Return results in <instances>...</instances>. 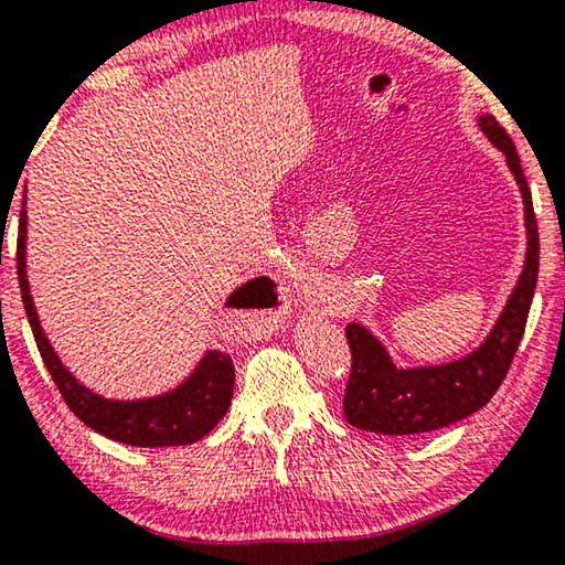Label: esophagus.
I'll return each mask as SVG.
<instances>
[{
	"instance_id": "obj_1",
	"label": "esophagus",
	"mask_w": 565,
	"mask_h": 565,
	"mask_svg": "<svg viewBox=\"0 0 565 565\" xmlns=\"http://www.w3.org/2000/svg\"><path fill=\"white\" fill-rule=\"evenodd\" d=\"M289 284H286V281H281L279 286H276V294H279V297H281V305L286 307V299H289Z\"/></svg>"
}]
</instances>
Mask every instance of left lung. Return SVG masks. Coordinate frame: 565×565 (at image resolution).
I'll use <instances>...</instances> for the list:
<instances>
[{
  "label": "left lung",
  "mask_w": 565,
  "mask_h": 565,
  "mask_svg": "<svg viewBox=\"0 0 565 565\" xmlns=\"http://www.w3.org/2000/svg\"><path fill=\"white\" fill-rule=\"evenodd\" d=\"M479 129L502 151L510 172L515 174L520 184L527 228L523 274H520L518 286L512 289L508 305H504L487 340L467 358L446 365L395 367L377 337L367 332L363 324L350 322L344 334H348L352 352V367L342 408L348 424L363 428V431L411 436L436 431V428L471 416L498 393L512 358H515L518 344L523 340L527 311L533 305L537 284V258H541L533 195H530L510 134L502 129L492 114L479 116Z\"/></svg>",
  "instance_id": "1"
}]
</instances>
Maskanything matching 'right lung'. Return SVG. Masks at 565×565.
Returning a JSON list of instances; mask_svg holds the SVG:
<instances>
[{"label":"right lung","instance_id":"right-lung-1","mask_svg":"<svg viewBox=\"0 0 565 565\" xmlns=\"http://www.w3.org/2000/svg\"><path fill=\"white\" fill-rule=\"evenodd\" d=\"M24 238H28V213H20V233H17V276H20V291L24 315L30 319L32 334H35L40 358L53 375L67 408L78 416L83 424L94 431L108 436V439L129 446H184L195 444L207 436L225 416L233 398L235 367L228 352L210 350L200 360L188 381L177 385L174 391L154 395V398L139 401H108L98 393L88 391L67 373L61 358L55 355L53 344L42 332L35 305L24 271ZM256 279L241 286L228 299V307H254L256 301H243V291L254 286Z\"/></svg>","mask_w":565,"mask_h":565}]
</instances>
